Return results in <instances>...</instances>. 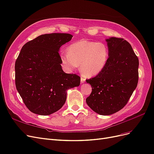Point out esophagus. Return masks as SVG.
Returning <instances> with one entry per match:
<instances>
[{"label": "esophagus", "instance_id": "obj_1", "mask_svg": "<svg viewBox=\"0 0 154 154\" xmlns=\"http://www.w3.org/2000/svg\"><path fill=\"white\" fill-rule=\"evenodd\" d=\"M86 81V78L84 77V76H81V83H84V82H85Z\"/></svg>", "mask_w": 154, "mask_h": 154}]
</instances>
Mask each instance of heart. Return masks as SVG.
<instances>
[{"label":"heart","mask_w":154,"mask_h":154,"mask_svg":"<svg viewBox=\"0 0 154 154\" xmlns=\"http://www.w3.org/2000/svg\"><path fill=\"white\" fill-rule=\"evenodd\" d=\"M109 51L106 43L83 39L71 44L67 52L61 54L64 68L67 71L75 70L80 64L81 71L86 76H94L106 66Z\"/></svg>","instance_id":"b5f03b06"}]
</instances>
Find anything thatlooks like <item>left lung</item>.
<instances>
[{
    "mask_svg": "<svg viewBox=\"0 0 154 154\" xmlns=\"http://www.w3.org/2000/svg\"><path fill=\"white\" fill-rule=\"evenodd\" d=\"M109 51L106 66L97 76L86 80L92 88L88 106L100 115H110L125 106L138 82V58L126 40L106 39Z\"/></svg>",
    "mask_w": 154,
    "mask_h": 154,
    "instance_id": "8db88e82",
    "label": "left lung"
}]
</instances>
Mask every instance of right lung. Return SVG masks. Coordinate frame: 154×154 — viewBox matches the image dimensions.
Returning a JSON list of instances; mask_svg holds the SVG:
<instances>
[{
	"mask_svg": "<svg viewBox=\"0 0 154 154\" xmlns=\"http://www.w3.org/2000/svg\"><path fill=\"white\" fill-rule=\"evenodd\" d=\"M73 36L42 34L23 46L15 62L17 90L29 110L50 115L63 107L69 89L80 85L76 74L63 72L59 48Z\"/></svg>",
	"mask_w": 154,
	"mask_h": 154,
	"instance_id": "obj_1",
	"label": "right lung"
}]
</instances>
